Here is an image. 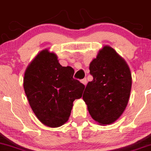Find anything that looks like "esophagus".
Returning a JSON list of instances; mask_svg holds the SVG:
<instances>
[{
    "label": "esophagus",
    "instance_id": "34e87169",
    "mask_svg": "<svg viewBox=\"0 0 151 151\" xmlns=\"http://www.w3.org/2000/svg\"><path fill=\"white\" fill-rule=\"evenodd\" d=\"M81 83H82L83 85H86V83H87V81H86V79H83V80H81Z\"/></svg>",
    "mask_w": 151,
    "mask_h": 151
}]
</instances>
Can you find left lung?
I'll list each match as a JSON object with an SVG mask.
<instances>
[{
	"mask_svg": "<svg viewBox=\"0 0 151 151\" xmlns=\"http://www.w3.org/2000/svg\"><path fill=\"white\" fill-rule=\"evenodd\" d=\"M93 80L86 86L83 99L89 114L100 125L114 123L126 109L132 88L128 65L113 48L104 46L89 64Z\"/></svg>",
	"mask_w": 151,
	"mask_h": 151,
	"instance_id": "obj_1",
	"label": "left lung"
}]
</instances>
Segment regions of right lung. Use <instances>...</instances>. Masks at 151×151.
<instances>
[{
  "label": "right lung",
  "mask_w": 151,
  "mask_h": 151,
  "mask_svg": "<svg viewBox=\"0 0 151 151\" xmlns=\"http://www.w3.org/2000/svg\"><path fill=\"white\" fill-rule=\"evenodd\" d=\"M74 70L63 67L57 55L43 50L28 65L23 86L30 106L45 126L55 128L68 120L73 102L82 97L85 86L73 78Z\"/></svg>",
  "instance_id": "right-lung-1"
}]
</instances>
